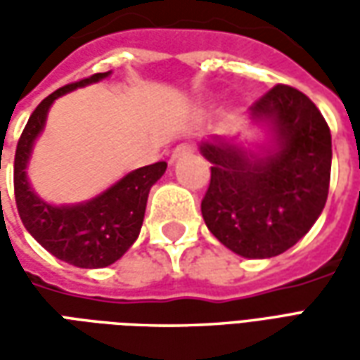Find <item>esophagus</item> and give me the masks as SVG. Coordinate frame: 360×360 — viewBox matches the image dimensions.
I'll use <instances>...</instances> for the list:
<instances>
[{
	"label": "esophagus",
	"instance_id": "1",
	"mask_svg": "<svg viewBox=\"0 0 360 360\" xmlns=\"http://www.w3.org/2000/svg\"><path fill=\"white\" fill-rule=\"evenodd\" d=\"M193 152H195V146H193V144H179L177 148L173 150V154H172V158H169V162H172V164H175V162H177L179 158L188 156V154H193Z\"/></svg>",
	"mask_w": 360,
	"mask_h": 360
}]
</instances>
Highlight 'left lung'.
I'll use <instances>...</instances> for the list:
<instances>
[{"label":"left lung","instance_id":"left-lung-1","mask_svg":"<svg viewBox=\"0 0 360 360\" xmlns=\"http://www.w3.org/2000/svg\"><path fill=\"white\" fill-rule=\"evenodd\" d=\"M264 129L260 146L212 136L200 154L212 164L202 218L212 235L245 258L278 257L309 233L324 210L332 134L314 103L278 84L250 108Z\"/></svg>","mask_w":360,"mask_h":360}]
</instances>
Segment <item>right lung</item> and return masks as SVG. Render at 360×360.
Returning a JSON list of instances; mask_svg holds the SVG:
<instances>
[{"mask_svg":"<svg viewBox=\"0 0 360 360\" xmlns=\"http://www.w3.org/2000/svg\"><path fill=\"white\" fill-rule=\"evenodd\" d=\"M110 75L111 71L96 73L42 100L28 119L15 154V200L22 224L48 252L77 268L110 266L131 249L141 233L150 188L167 167L165 162L139 167L100 195L77 204L46 202L30 187L28 162L36 139L44 133L51 103L67 92L103 81Z\"/></svg>","mask_w":360,"mask_h":360,"instance_id":"obj_1","label":"right lung"}]
</instances>
